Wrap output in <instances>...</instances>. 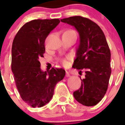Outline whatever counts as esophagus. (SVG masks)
I'll list each match as a JSON object with an SVG mask.
<instances>
[{
	"label": "esophagus",
	"instance_id": "obj_1",
	"mask_svg": "<svg viewBox=\"0 0 125 125\" xmlns=\"http://www.w3.org/2000/svg\"><path fill=\"white\" fill-rule=\"evenodd\" d=\"M66 77H70V74H69V72L67 71H66Z\"/></svg>",
	"mask_w": 125,
	"mask_h": 125
}]
</instances>
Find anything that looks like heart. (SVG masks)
Returning a JSON list of instances; mask_svg holds the SVG:
<instances>
[{
    "instance_id": "obj_1",
    "label": "heart",
    "mask_w": 125,
    "mask_h": 125,
    "mask_svg": "<svg viewBox=\"0 0 125 125\" xmlns=\"http://www.w3.org/2000/svg\"><path fill=\"white\" fill-rule=\"evenodd\" d=\"M62 63L64 65H66L68 64V60L66 59H63L62 60Z\"/></svg>"
}]
</instances>
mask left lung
<instances>
[{
  "label": "left lung",
  "mask_w": 125,
  "mask_h": 125,
  "mask_svg": "<svg viewBox=\"0 0 125 125\" xmlns=\"http://www.w3.org/2000/svg\"><path fill=\"white\" fill-rule=\"evenodd\" d=\"M61 21L74 27L79 35L73 68L79 72L83 69L86 74L74 97L84 106L96 105L106 94L111 73V53L105 36L100 26L89 19L73 16Z\"/></svg>",
  "instance_id": "obj_1"
}]
</instances>
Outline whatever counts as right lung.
<instances>
[{
  "instance_id": "right-lung-1",
  "label": "right lung",
  "mask_w": 125,
  "mask_h": 125,
  "mask_svg": "<svg viewBox=\"0 0 125 125\" xmlns=\"http://www.w3.org/2000/svg\"><path fill=\"white\" fill-rule=\"evenodd\" d=\"M60 22L58 19H36L24 24L12 47V71L23 101L33 108L43 106L52 98L56 84L64 78L63 69L42 71L39 59L44 57L46 37Z\"/></svg>"
}]
</instances>
